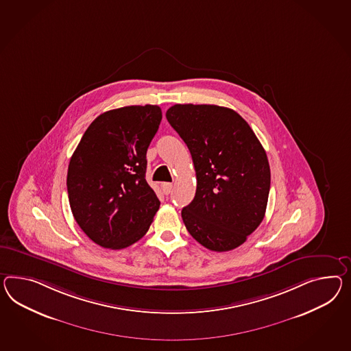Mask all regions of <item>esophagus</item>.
I'll return each mask as SVG.
<instances>
[{
	"label": "esophagus",
	"instance_id": "esophagus-1",
	"mask_svg": "<svg viewBox=\"0 0 351 351\" xmlns=\"http://www.w3.org/2000/svg\"><path fill=\"white\" fill-rule=\"evenodd\" d=\"M171 189H173V184H171V183H162V193H164V195H169Z\"/></svg>",
	"mask_w": 351,
	"mask_h": 351
}]
</instances>
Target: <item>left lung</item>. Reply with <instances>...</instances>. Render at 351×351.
I'll use <instances>...</instances> for the list:
<instances>
[{"instance_id": "8db88e82", "label": "left lung", "mask_w": 351, "mask_h": 351, "mask_svg": "<svg viewBox=\"0 0 351 351\" xmlns=\"http://www.w3.org/2000/svg\"><path fill=\"white\" fill-rule=\"evenodd\" d=\"M165 116L189 146L197 178L183 223L207 250L232 251L265 217L271 183L266 152L233 109L176 104Z\"/></svg>"}]
</instances>
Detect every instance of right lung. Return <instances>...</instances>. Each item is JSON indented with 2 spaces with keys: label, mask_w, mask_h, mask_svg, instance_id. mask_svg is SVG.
<instances>
[{
  "label": "right lung",
  "mask_w": 351,
  "mask_h": 351,
  "mask_svg": "<svg viewBox=\"0 0 351 351\" xmlns=\"http://www.w3.org/2000/svg\"><path fill=\"white\" fill-rule=\"evenodd\" d=\"M162 121L158 106L104 112L91 122L67 171L72 215L103 248L122 250L140 241L160 206L145 180L146 152Z\"/></svg>",
  "instance_id": "right-lung-1"
}]
</instances>
